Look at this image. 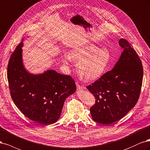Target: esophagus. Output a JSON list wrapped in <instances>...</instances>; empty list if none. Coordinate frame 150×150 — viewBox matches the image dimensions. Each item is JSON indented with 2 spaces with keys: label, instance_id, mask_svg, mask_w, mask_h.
<instances>
[{
  "label": "esophagus",
  "instance_id": "1",
  "mask_svg": "<svg viewBox=\"0 0 150 150\" xmlns=\"http://www.w3.org/2000/svg\"><path fill=\"white\" fill-rule=\"evenodd\" d=\"M76 88H77V90H82L83 88V86H82L81 85H80L78 83H76Z\"/></svg>",
  "mask_w": 150,
  "mask_h": 150
}]
</instances>
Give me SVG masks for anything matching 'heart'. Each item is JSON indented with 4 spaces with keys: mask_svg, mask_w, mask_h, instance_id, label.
<instances>
[{
    "mask_svg": "<svg viewBox=\"0 0 150 150\" xmlns=\"http://www.w3.org/2000/svg\"><path fill=\"white\" fill-rule=\"evenodd\" d=\"M71 59L79 63L78 69L81 76L88 80H94L102 76L107 70L111 54L107 48L98 49L95 45H88L73 50L70 55H64L62 62L69 65Z\"/></svg>",
    "mask_w": 150,
    "mask_h": 150,
    "instance_id": "1",
    "label": "heart"
}]
</instances>
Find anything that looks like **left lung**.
<instances>
[{"mask_svg": "<svg viewBox=\"0 0 150 150\" xmlns=\"http://www.w3.org/2000/svg\"><path fill=\"white\" fill-rule=\"evenodd\" d=\"M123 49L113 69L86 86L96 99L90 109L95 122L110 125L122 118L138 100L143 69L137 53L128 42L121 38Z\"/></svg>", "mask_w": 150, "mask_h": 150, "instance_id": "1", "label": "left lung"}]
</instances>
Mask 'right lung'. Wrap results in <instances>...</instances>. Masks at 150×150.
Wrapping results in <instances>:
<instances>
[{
	"mask_svg": "<svg viewBox=\"0 0 150 150\" xmlns=\"http://www.w3.org/2000/svg\"><path fill=\"white\" fill-rule=\"evenodd\" d=\"M23 40L12 53L7 67L9 89L14 103L26 117L42 125L59 119L64 101L76 89L69 75L49 70L32 74L22 61Z\"/></svg>",
	"mask_w": 150,
	"mask_h": 150,
	"instance_id": "right-lung-1",
	"label": "right lung"
}]
</instances>
